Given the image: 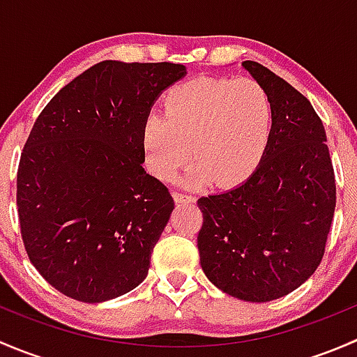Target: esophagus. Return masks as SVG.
<instances>
[{
    "instance_id": "34e87169",
    "label": "esophagus",
    "mask_w": 357,
    "mask_h": 357,
    "mask_svg": "<svg viewBox=\"0 0 357 357\" xmlns=\"http://www.w3.org/2000/svg\"><path fill=\"white\" fill-rule=\"evenodd\" d=\"M172 197H174L176 204H193V202H195V197L188 195V193H183V192H174L172 193Z\"/></svg>"
}]
</instances>
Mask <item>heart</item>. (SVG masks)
Returning <instances> with one entry per match:
<instances>
[{"label":"heart","instance_id":"b5f03b06","mask_svg":"<svg viewBox=\"0 0 357 357\" xmlns=\"http://www.w3.org/2000/svg\"><path fill=\"white\" fill-rule=\"evenodd\" d=\"M275 107L262 84L248 77H199L169 89L162 115H150L142 139L146 167L162 181L192 155L197 164L186 185L214 179L233 186L247 179L264 157L271 138Z\"/></svg>","mask_w":357,"mask_h":357}]
</instances>
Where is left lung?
Masks as SVG:
<instances>
[{"mask_svg": "<svg viewBox=\"0 0 357 357\" xmlns=\"http://www.w3.org/2000/svg\"><path fill=\"white\" fill-rule=\"evenodd\" d=\"M243 67L275 107L271 138L254 174L199 199L205 276L228 295L268 302L302 285L321 262L337 188L326 132L309 100L252 60Z\"/></svg>", "mask_w": 357, "mask_h": 357, "instance_id": "8db88e82", "label": "left lung"}]
</instances>
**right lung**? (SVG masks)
<instances>
[{"label":"right lung","mask_w":357,"mask_h":357,"mask_svg":"<svg viewBox=\"0 0 357 357\" xmlns=\"http://www.w3.org/2000/svg\"><path fill=\"white\" fill-rule=\"evenodd\" d=\"M169 62L105 60L63 86L36 119L17 171L22 242L39 275L79 302L138 287L174 199L143 169V126Z\"/></svg>","instance_id":"add662e5"}]
</instances>
